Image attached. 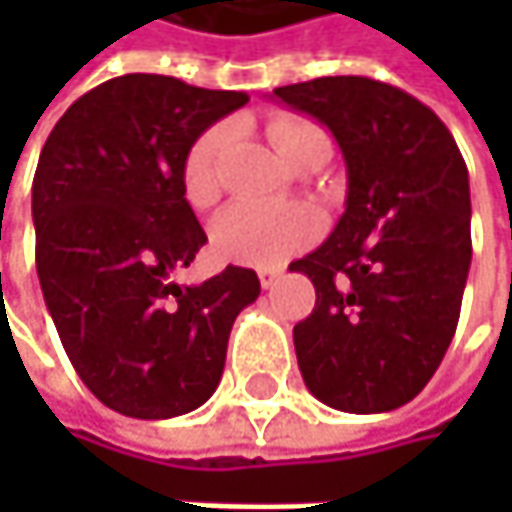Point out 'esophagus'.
Masks as SVG:
<instances>
[{
    "instance_id": "esophagus-1",
    "label": "esophagus",
    "mask_w": 512,
    "mask_h": 512,
    "mask_svg": "<svg viewBox=\"0 0 512 512\" xmlns=\"http://www.w3.org/2000/svg\"><path fill=\"white\" fill-rule=\"evenodd\" d=\"M278 275H281L278 269H257V278H260L263 287H272V284L278 281Z\"/></svg>"
}]
</instances>
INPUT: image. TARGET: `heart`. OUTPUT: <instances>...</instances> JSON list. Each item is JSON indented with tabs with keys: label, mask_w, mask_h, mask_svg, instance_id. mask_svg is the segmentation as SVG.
<instances>
[{
	"label": "heart",
	"mask_w": 512,
	"mask_h": 512,
	"mask_svg": "<svg viewBox=\"0 0 512 512\" xmlns=\"http://www.w3.org/2000/svg\"><path fill=\"white\" fill-rule=\"evenodd\" d=\"M266 136L278 156L290 168H302L320 156L332 154L329 136L302 115H272L266 121ZM231 139L228 124L207 127L183 156L180 189L189 207L207 210L222 195L219 159ZM320 234V216L305 204L287 207H263V204H234L228 207L210 228L213 252L240 266H278L287 257L308 249Z\"/></svg>",
	"instance_id": "1"
}]
</instances>
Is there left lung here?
Instances as JSON below:
<instances>
[{"mask_svg": "<svg viewBox=\"0 0 512 512\" xmlns=\"http://www.w3.org/2000/svg\"><path fill=\"white\" fill-rule=\"evenodd\" d=\"M326 124L347 162L332 237L290 263L317 290L293 344L308 391L341 412H391L433 379L471 263L468 168L442 118L370 76L272 91Z\"/></svg>", "mask_w": 512, "mask_h": 512, "instance_id": "obj_1", "label": "left lung"}]
</instances>
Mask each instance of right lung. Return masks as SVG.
<instances>
[{
  "label": "right lung",
  "instance_id": "obj_1",
  "mask_svg": "<svg viewBox=\"0 0 512 512\" xmlns=\"http://www.w3.org/2000/svg\"><path fill=\"white\" fill-rule=\"evenodd\" d=\"M249 103L174 76L127 73L52 127L32 183L35 263L61 347L88 391L130 418H174L216 391L237 314L260 293L228 266L174 284L207 243L180 189L189 145Z\"/></svg>",
  "mask_w": 512,
  "mask_h": 512
}]
</instances>
